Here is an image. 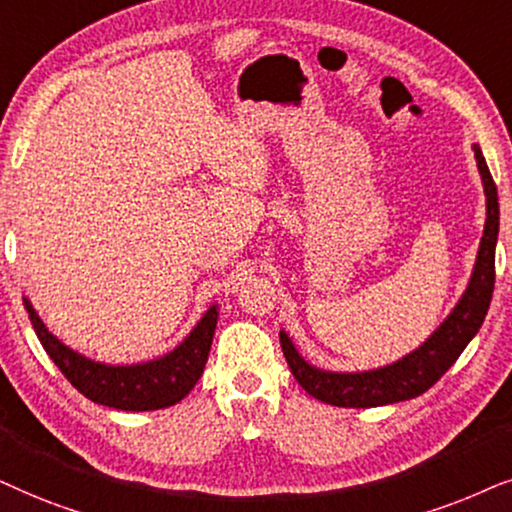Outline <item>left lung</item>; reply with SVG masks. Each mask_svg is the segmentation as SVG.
Listing matches in <instances>:
<instances>
[{"instance_id":"1","label":"left lung","mask_w":512,"mask_h":512,"mask_svg":"<svg viewBox=\"0 0 512 512\" xmlns=\"http://www.w3.org/2000/svg\"><path fill=\"white\" fill-rule=\"evenodd\" d=\"M473 149L487 194V222L485 236L480 241L478 262H475L473 276H470L468 290L463 292L461 302L454 306V311L449 313L445 323L417 351L405 356L403 360H398V363L379 367V370L372 372H323L306 363L295 346H292L288 335L281 332L283 356L288 360L290 372L295 374L299 386L309 395H313V398L320 400V403L335 407H379L417 398V395L428 391L454 365V360L461 356V351L466 349L470 339L478 335L494 292V250L496 236H499V196H496L494 177L489 173L485 156H482L478 145Z\"/></svg>"}]
</instances>
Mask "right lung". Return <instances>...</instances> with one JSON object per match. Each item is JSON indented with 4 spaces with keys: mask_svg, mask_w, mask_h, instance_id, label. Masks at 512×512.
<instances>
[{
    "mask_svg": "<svg viewBox=\"0 0 512 512\" xmlns=\"http://www.w3.org/2000/svg\"><path fill=\"white\" fill-rule=\"evenodd\" d=\"M25 309L30 313L39 342H42L53 363L58 365V370L65 374L67 381L93 403L126 412L163 410V407L180 403L203 374L217 325V309L210 306V311L194 327L192 335L175 351H170L168 356L149 360V363L142 365L114 367L93 363V360L67 349L63 342H58L46 330V325L39 320L27 299Z\"/></svg>",
    "mask_w": 512,
    "mask_h": 512,
    "instance_id": "1",
    "label": "right lung"
}]
</instances>
